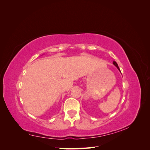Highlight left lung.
<instances>
[{"instance_id":"8db88e82","label":"left lung","mask_w":150,"mask_h":150,"mask_svg":"<svg viewBox=\"0 0 150 150\" xmlns=\"http://www.w3.org/2000/svg\"><path fill=\"white\" fill-rule=\"evenodd\" d=\"M113 64H114L116 67H117V69H118L120 71V72H121V71H120V68H119V67H118V65H117V64L116 63V61H113Z\"/></svg>"}]
</instances>
